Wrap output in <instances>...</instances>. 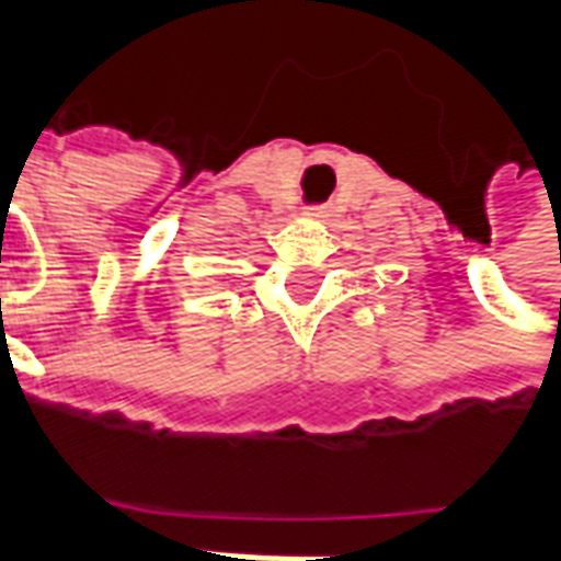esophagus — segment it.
<instances>
[{"instance_id": "esophagus-1", "label": "esophagus", "mask_w": 561, "mask_h": 561, "mask_svg": "<svg viewBox=\"0 0 561 561\" xmlns=\"http://www.w3.org/2000/svg\"><path fill=\"white\" fill-rule=\"evenodd\" d=\"M304 216H309V219H324V216H328V209H324V207H309Z\"/></svg>"}]
</instances>
